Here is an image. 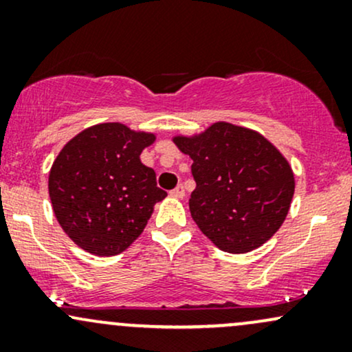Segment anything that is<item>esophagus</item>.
Segmentation results:
<instances>
[{
    "label": "esophagus",
    "instance_id": "esophagus-1",
    "mask_svg": "<svg viewBox=\"0 0 352 352\" xmlns=\"http://www.w3.org/2000/svg\"><path fill=\"white\" fill-rule=\"evenodd\" d=\"M170 197H173V199H184L185 197V188L184 185H179V187H175L170 192Z\"/></svg>",
    "mask_w": 352,
    "mask_h": 352
}]
</instances>
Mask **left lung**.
Here are the masks:
<instances>
[{
  "label": "left lung",
  "instance_id": "1",
  "mask_svg": "<svg viewBox=\"0 0 352 352\" xmlns=\"http://www.w3.org/2000/svg\"><path fill=\"white\" fill-rule=\"evenodd\" d=\"M172 140L193 160L197 187L188 200L190 213L213 245L248 253L280 230L293 200L294 173L266 137L215 122L200 134Z\"/></svg>",
  "mask_w": 352,
  "mask_h": 352
}]
</instances>
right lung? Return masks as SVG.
I'll return each instance as SVG.
<instances>
[{
  "label": "right lung",
  "mask_w": 352,
  "mask_h": 352,
  "mask_svg": "<svg viewBox=\"0 0 352 352\" xmlns=\"http://www.w3.org/2000/svg\"><path fill=\"white\" fill-rule=\"evenodd\" d=\"M152 132L104 122L84 129L60 148L50 172V199L60 228L84 252L114 256L144 232L153 205L167 193L140 153Z\"/></svg>",
  "instance_id": "add662e5"
}]
</instances>
